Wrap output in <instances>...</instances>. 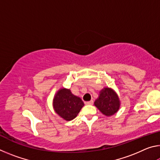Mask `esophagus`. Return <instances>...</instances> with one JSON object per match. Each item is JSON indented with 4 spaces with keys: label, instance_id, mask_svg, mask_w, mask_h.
I'll return each mask as SVG.
<instances>
[{
    "label": "esophagus",
    "instance_id": "obj_1",
    "mask_svg": "<svg viewBox=\"0 0 160 160\" xmlns=\"http://www.w3.org/2000/svg\"><path fill=\"white\" fill-rule=\"evenodd\" d=\"M93 102H94L93 100H90V101L85 102V104H90V105H92V104H93Z\"/></svg>",
    "mask_w": 160,
    "mask_h": 160
}]
</instances>
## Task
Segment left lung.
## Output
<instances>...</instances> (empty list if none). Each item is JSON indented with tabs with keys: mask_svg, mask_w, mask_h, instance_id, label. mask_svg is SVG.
I'll list each match as a JSON object with an SVG mask.
<instances>
[{
	"mask_svg": "<svg viewBox=\"0 0 160 160\" xmlns=\"http://www.w3.org/2000/svg\"><path fill=\"white\" fill-rule=\"evenodd\" d=\"M121 102L118 95L111 88H104L99 92V97L94 102V106L102 114L111 116L118 112Z\"/></svg>",
	"mask_w": 160,
	"mask_h": 160,
	"instance_id": "left-lung-1",
	"label": "left lung"
}]
</instances>
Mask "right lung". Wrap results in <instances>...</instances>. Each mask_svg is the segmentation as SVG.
Masks as SVG:
<instances>
[{
	"label": "right lung",
	"mask_w": 160,
	"mask_h": 160,
	"mask_svg": "<svg viewBox=\"0 0 160 160\" xmlns=\"http://www.w3.org/2000/svg\"><path fill=\"white\" fill-rule=\"evenodd\" d=\"M84 106L79 97L74 95L70 89L61 88L54 95L53 107L55 112L66 121H71L78 116Z\"/></svg>",
	"instance_id": "add662e5"
}]
</instances>
